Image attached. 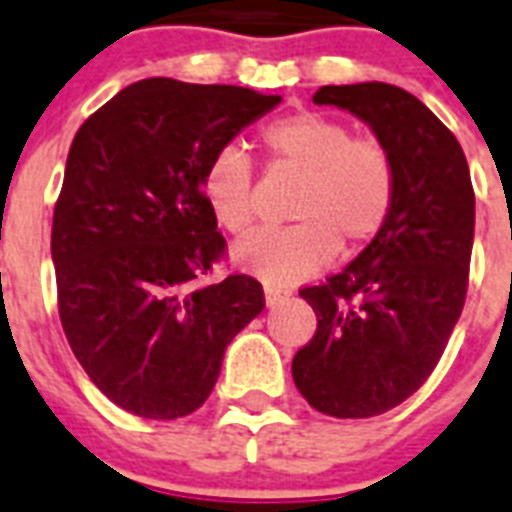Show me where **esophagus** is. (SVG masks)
<instances>
[{"label":"esophagus","mask_w":512,"mask_h":512,"mask_svg":"<svg viewBox=\"0 0 512 512\" xmlns=\"http://www.w3.org/2000/svg\"><path fill=\"white\" fill-rule=\"evenodd\" d=\"M284 299H289V292L284 289H276V286H265V305H281Z\"/></svg>","instance_id":"34e87169"}]
</instances>
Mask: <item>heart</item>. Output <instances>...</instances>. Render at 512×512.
I'll use <instances>...</instances> for the list:
<instances>
[{"label": "heart", "mask_w": 512, "mask_h": 512, "mask_svg": "<svg viewBox=\"0 0 512 512\" xmlns=\"http://www.w3.org/2000/svg\"><path fill=\"white\" fill-rule=\"evenodd\" d=\"M257 141L270 170L299 176L286 210L297 223L249 236L234 249L239 268L270 286H292L331 263L336 249L357 255L384 231L397 199V165L384 141L352 136L344 120L313 110L270 120ZM199 189L231 236L255 226V178L239 149H218Z\"/></svg>", "instance_id": "obj_1"}]
</instances>
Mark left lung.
Returning a JSON list of instances; mask_svg holds the SVG:
<instances>
[{"label": "left lung", "instance_id": "1", "mask_svg": "<svg viewBox=\"0 0 512 512\" xmlns=\"http://www.w3.org/2000/svg\"><path fill=\"white\" fill-rule=\"evenodd\" d=\"M313 102L376 131L397 165V199L342 273L299 289L318 328L292 376L318 413L373 418L418 392L450 342L468 294L476 197L460 141L400 86H321Z\"/></svg>", "mask_w": 512, "mask_h": 512}]
</instances>
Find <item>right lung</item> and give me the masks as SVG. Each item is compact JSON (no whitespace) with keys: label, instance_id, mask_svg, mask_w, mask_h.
<instances>
[{"label":"right lung","instance_id":"obj_1","mask_svg":"<svg viewBox=\"0 0 512 512\" xmlns=\"http://www.w3.org/2000/svg\"><path fill=\"white\" fill-rule=\"evenodd\" d=\"M278 102L242 86L147 78L83 120L70 144L52 218L57 310L83 371L126 413H194L231 339L263 313L252 276L202 281L226 239L199 176Z\"/></svg>","mask_w":512,"mask_h":512}]
</instances>
